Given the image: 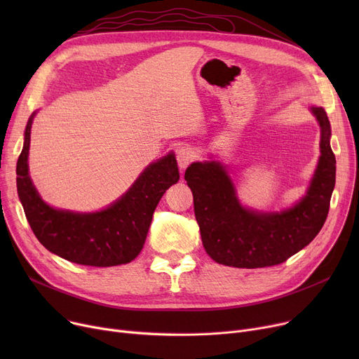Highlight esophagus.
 I'll list each match as a JSON object with an SVG mask.
<instances>
[{"mask_svg": "<svg viewBox=\"0 0 359 359\" xmlns=\"http://www.w3.org/2000/svg\"><path fill=\"white\" fill-rule=\"evenodd\" d=\"M195 158V153L192 151V148L189 147H180L176 153V160L177 164L180 167V170H184L187 165H189Z\"/></svg>", "mask_w": 359, "mask_h": 359, "instance_id": "esophagus-1", "label": "esophagus"}]
</instances>
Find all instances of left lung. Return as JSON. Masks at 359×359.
Wrapping results in <instances>:
<instances>
[{
  "mask_svg": "<svg viewBox=\"0 0 359 359\" xmlns=\"http://www.w3.org/2000/svg\"><path fill=\"white\" fill-rule=\"evenodd\" d=\"M310 110L320 125V157L306 195L291 208L263 212L243 206L229 170L219 161H198L186 168L202 244L217 263L246 269L279 265L322 230L336 182V158L325 109Z\"/></svg>",
  "mask_w": 359,
  "mask_h": 359,
  "instance_id": "obj_1",
  "label": "left lung"
}]
</instances>
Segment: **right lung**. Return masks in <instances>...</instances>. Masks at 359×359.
<instances>
[{"label":"right lung","instance_id":"obj_1","mask_svg":"<svg viewBox=\"0 0 359 359\" xmlns=\"http://www.w3.org/2000/svg\"><path fill=\"white\" fill-rule=\"evenodd\" d=\"M36 111L27 121L25 144L17 161V194L30 227L53 255L86 266H118L134 260L144 248L154 210L180 175L173 153L145 167L129 189L107 208L74 212L48 205L29 176L30 130Z\"/></svg>","mask_w":359,"mask_h":359}]
</instances>
